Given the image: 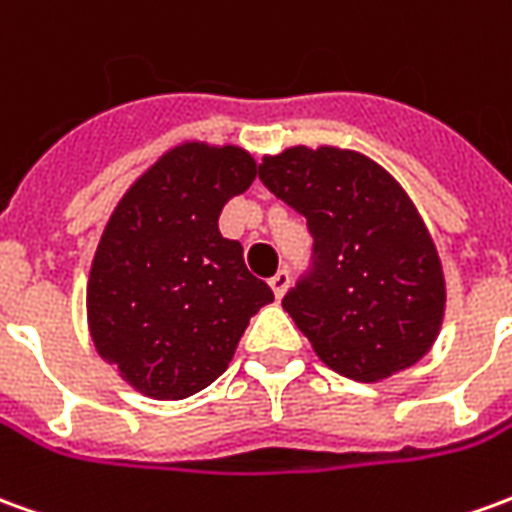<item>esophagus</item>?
I'll list each match as a JSON object with an SVG mask.
<instances>
[{"mask_svg": "<svg viewBox=\"0 0 512 512\" xmlns=\"http://www.w3.org/2000/svg\"><path fill=\"white\" fill-rule=\"evenodd\" d=\"M268 285H271V291H274V296L277 299H282L285 296V291H288V285H291V274H288V268H280L271 280H268Z\"/></svg>", "mask_w": 512, "mask_h": 512, "instance_id": "1", "label": "esophagus"}]
</instances>
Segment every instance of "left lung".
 I'll use <instances>...</instances> for the list:
<instances>
[{
    "label": "left lung",
    "mask_w": 512,
    "mask_h": 512,
    "mask_svg": "<svg viewBox=\"0 0 512 512\" xmlns=\"http://www.w3.org/2000/svg\"><path fill=\"white\" fill-rule=\"evenodd\" d=\"M260 180L307 219L313 266L282 307L343 377L380 382L432 349L446 282L405 188L371 157L335 146L266 155Z\"/></svg>",
    "instance_id": "8db88e82"
}]
</instances>
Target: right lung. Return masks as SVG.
I'll list each match as a JSON object with an SVG mask.
<instances>
[{"instance_id":"add662e5","label":"right lung","mask_w":512,"mask_h":512,"mask_svg":"<svg viewBox=\"0 0 512 512\" xmlns=\"http://www.w3.org/2000/svg\"><path fill=\"white\" fill-rule=\"evenodd\" d=\"M257 174L241 146L188 141L132 182L107 221L88 277L96 352L152 399H185L230 366L249 318L274 293L219 232Z\"/></svg>"}]
</instances>
